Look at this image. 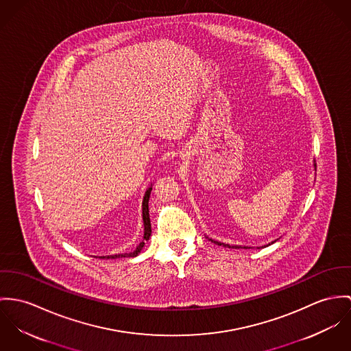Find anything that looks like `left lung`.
Instances as JSON below:
<instances>
[{"label":"left lung","instance_id":"1","mask_svg":"<svg viewBox=\"0 0 351 351\" xmlns=\"http://www.w3.org/2000/svg\"><path fill=\"white\" fill-rule=\"evenodd\" d=\"M313 168H315V171H316V164H315V161H313ZM207 237V235H206ZM208 238V237H207ZM211 242H214V243H217V245H222V246H225V247H243V249H252V246H241V245H230V243H225V242H219V241H215V239H213V238H208ZM273 242H276V241H272V242H269V243H267V245H264V246H257V249H260V247H267V246H269V245H272Z\"/></svg>","mask_w":351,"mask_h":351}]
</instances>
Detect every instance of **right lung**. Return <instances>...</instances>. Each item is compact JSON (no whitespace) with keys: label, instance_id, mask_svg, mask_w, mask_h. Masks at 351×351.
<instances>
[{"label":"right lung","instance_id":"1","mask_svg":"<svg viewBox=\"0 0 351 351\" xmlns=\"http://www.w3.org/2000/svg\"><path fill=\"white\" fill-rule=\"evenodd\" d=\"M151 191H152V184L147 189L144 199H143V222H144V237L143 241L140 242V245L130 253H119V254H112V256H101L99 258H119V257H136L140 254V252L143 250L145 242L151 238L152 234V229H151V218H149V196H151Z\"/></svg>","mask_w":351,"mask_h":351}]
</instances>
